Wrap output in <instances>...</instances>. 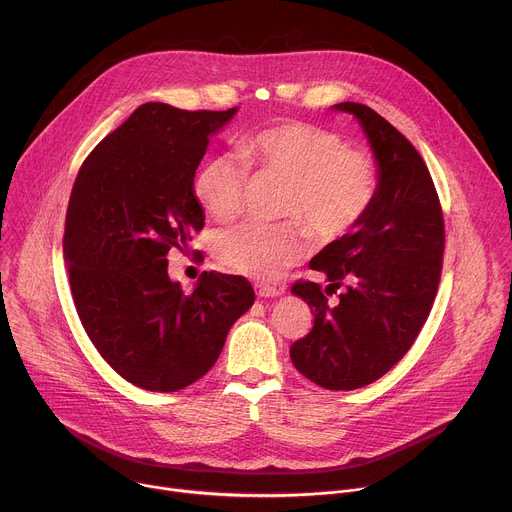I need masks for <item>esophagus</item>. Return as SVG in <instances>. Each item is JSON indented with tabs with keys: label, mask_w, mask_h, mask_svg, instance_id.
<instances>
[{
	"label": "esophagus",
	"mask_w": 512,
	"mask_h": 512,
	"mask_svg": "<svg viewBox=\"0 0 512 512\" xmlns=\"http://www.w3.org/2000/svg\"><path fill=\"white\" fill-rule=\"evenodd\" d=\"M255 292H257L259 298H275V296L284 294L282 288H275V286H269V284H257Z\"/></svg>",
	"instance_id": "esophagus-1"
}]
</instances>
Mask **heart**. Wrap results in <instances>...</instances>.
I'll return each instance as SVG.
<instances>
[{"label": "heart", "mask_w": 512, "mask_h": 512, "mask_svg": "<svg viewBox=\"0 0 512 512\" xmlns=\"http://www.w3.org/2000/svg\"><path fill=\"white\" fill-rule=\"evenodd\" d=\"M239 155L208 159L192 190L198 204L216 220L241 214L249 173L284 185L280 224L243 222L214 239L222 267L253 280L275 277L302 259L308 232L333 243L347 237L367 216L380 190V163L365 149L347 147L337 130L286 120L245 136Z\"/></svg>", "instance_id": "b5f03b06"}]
</instances>
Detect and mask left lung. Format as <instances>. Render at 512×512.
I'll return each mask as SVG.
<instances>
[{
    "mask_svg": "<svg viewBox=\"0 0 512 512\" xmlns=\"http://www.w3.org/2000/svg\"><path fill=\"white\" fill-rule=\"evenodd\" d=\"M335 110L363 126L380 163V190L361 224L310 261L331 284L292 286L314 324L290 357L320 388L355 390L388 374L427 322L443 269L445 222L433 177L408 138L363 104ZM341 285L340 302L329 305Z\"/></svg>",
    "mask_w": 512,
    "mask_h": 512,
    "instance_id": "8db88e82",
    "label": "left lung"
}]
</instances>
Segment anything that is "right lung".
Here are the masks:
<instances>
[{"label":"right lung","mask_w":512,"mask_h":512,"mask_svg":"<svg viewBox=\"0 0 512 512\" xmlns=\"http://www.w3.org/2000/svg\"><path fill=\"white\" fill-rule=\"evenodd\" d=\"M235 112L143 104L73 183L63 253L79 320L116 374L149 392L206 376L255 300L241 275L204 271L192 294L167 275V255L204 228L192 183L210 134Z\"/></svg>","instance_id":"right-lung-1"}]
</instances>
